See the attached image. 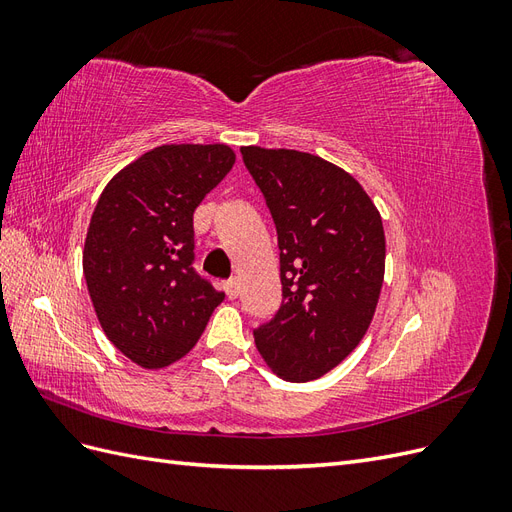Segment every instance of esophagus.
Returning a JSON list of instances; mask_svg holds the SVG:
<instances>
[{
	"label": "esophagus",
	"instance_id": "1",
	"mask_svg": "<svg viewBox=\"0 0 512 512\" xmlns=\"http://www.w3.org/2000/svg\"><path fill=\"white\" fill-rule=\"evenodd\" d=\"M224 290L228 294V299H237L239 297V282L237 280H228L224 284Z\"/></svg>",
	"mask_w": 512,
	"mask_h": 512
}]
</instances>
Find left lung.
Segmentation results:
<instances>
[{
  "mask_svg": "<svg viewBox=\"0 0 512 512\" xmlns=\"http://www.w3.org/2000/svg\"><path fill=\"white\" fill-rule=\"evenodd\" d=\"M280 245L282 305L254 331L265 363L288 382L327 374L359 346L380 299L382 218L344 168L305 151L241 147Z\"/></svg>",
  "mask_w": 512,
  "mask_h": 512,
  "instance_id": "8db88e82",
  "label": "left lung"
}]
</instances>
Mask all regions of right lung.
Segmentation results:
<instances>
[{
	"label": "right lung",
	"mask_w": 512,
	"mask_h": 512,
	"mask_svg": "<svg viewBox=\"0 0 512 512\" xmlns=\"http://www.w3.org/2000/svg\"><path fill=\"white\" fill-rule=\"evenodd\" d=\"M235 164L228 145H162L108 181L83 273L100 327L145 369L188 354L224 301L194 262V211Z\"/></svg>",
	"instance_id": "add662e5"
}]
</instances>
